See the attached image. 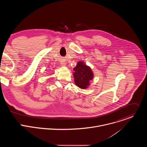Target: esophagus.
<instances>
[{
  "instance_id": "esophagus-1",
  "label": "esophagus",
  "mask_w": 147,
  "mask_h": 147,
  "mask_svg": "<svg viewBox=\"0 0 147 147\" xmlns=\"http://www.w3.org/2000/svg\"><path fill=\"white\" fill-rule=\"evenodd\" d=\"M61 66H66V63L65 61H61Z\"/></svg>"
}]
</instances>
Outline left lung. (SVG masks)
<instances>
[{
	"label": "left lung",
	"mask_w": 147,
	"mask_h": 147,
	"mask_svg": "<svg viewBox=\"0 0 147 147\" xmlns=\"http://www.w3.org/2000/svg\"><path fill=\"white\" fill-rule=\"evenodd\" d=\"M74 70L75 72L73 73V76L76 86L81 89L87 88L90 86V81L94 77L91 68L84 62L78 61Z\"/></svg>",
	"instance_id": "8db88e82"
}]
</instances>
